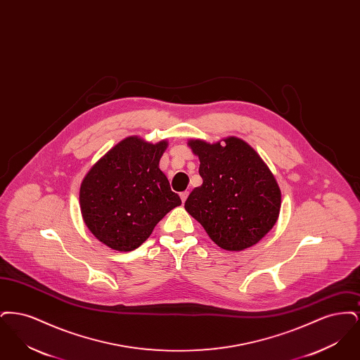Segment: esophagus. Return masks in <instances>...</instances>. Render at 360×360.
<instances>
[{
  "instance_id": "obj_1",
  "label": "esophagus",
  "mask_w": 360,
  "mask_h": 360,
  "mask_svg": "<svg viewBox=\"0 0 360 360\" xmlns=\"http://www.w3.org/2000/svg\"><path fill=\"white\" fill-rule=\"evenodd\" d=\"M188 191H182L181 193V200H182V202H185L186 200H188Z\"/></svg>"
}]
</instances>
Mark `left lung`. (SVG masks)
<instances>
[{
    "mask_svg": "<svg viewBox=\"0 0 360 360\" xmlns=\"http://www.w3.org/2000/svg\"><path fill=\"white\" fill-rule=\"evenodd\" d=\"M200 158L202 185L195 188L185 209L206 233L226 251L257 244L276 223L281 190L274 175L245 141L228 137L224 143H188Z\"/></svg>",
    "mask_w": 360,
    "mask_h": 360,
    "instance_id": "8db88e82",
    "label": "left lung"
}]
</instances>
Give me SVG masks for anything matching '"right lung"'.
I'll return each mask as SVG.
<instances>
[{"label":"right lung","instance_id":"1","mask_svg":"<svg viewBox=\"0 0 360 360\" xmlns=\"http://www.w3.org/2000/svg\"><path fill=\"white\" fill-rule=\"evenodd\" d=\"M166 141L127 137L100 159L81 185V212L90 232L116 251L140 247L172 209L182 204L159 160Z\"/></svg>","mask_w":360,"mask_h":360}]
</instances>
